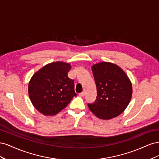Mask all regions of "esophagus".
I'll use <instances>...</instances> for the list:
<instances>
[{
  "label": "esophagus",
  "mask_w": 159,
  "mask_h": 159,
  "mask_svg": "<svg viewBox=\"0 0 159 159\" xmlns=\"http://www.w3.org/2000/svg\"><path fill=\"white\" fill-rule=\"evenodd\" d=\"M79 95L80 96V97H84V96L85 95V92H84V91H82V92L80 93L79 94Z\"/></svg>",
  "instance_id": "34e87169"
}]
</instances>
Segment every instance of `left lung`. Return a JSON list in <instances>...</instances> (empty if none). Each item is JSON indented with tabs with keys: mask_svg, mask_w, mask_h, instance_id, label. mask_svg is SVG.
<instances>
[{
	"mask_svg": "<svg viewBox=\"0 0 159 159\" xmlns=\"http://www.w3.org/2000/svg\"><path fill=\"white\" fill-rule=\"evenodd\" d=\"M97 98L88 104L95 116L102 119L117 117L127 108L132 97V84L120 67L110 62H101L92 66Z\"/></svg>",
	"mask_w": 159,
	"mask_h": 159,
	"instance_id": "obj_1",
	"label": "left lung"
}]
</instances>
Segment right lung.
<instances>
[{"mask_svg": "<svg viewBox=\"0 0 159 159\" xmlns=\"http://www.w3.org/2000/svg\"><path fill=\"white\" fill-rule=\"evenodd\" d=\"M71 65L56 61L42 67L28 84L32 105L44 115H55L69 104L74 96V81L69 78Z\"/></svg>", "mask_w": 159, "mask_h": 159, "instance_id": "add662e5", "label": "right lung"}]
</instances>
